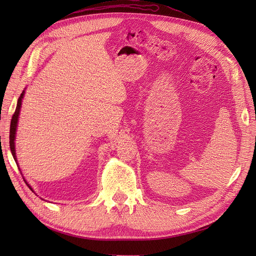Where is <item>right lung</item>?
<instances>
[{
    "label": "right lung",
    "mask_w": 256,
    "mask_h": 256,
    "mask_svg": "<svg viewBox=\"0 0 256 256\" xmlns=\"http://www.w3.org/2000/svg\"><path fill=\"white\" fill-rule=\"evenodd\" d=\"M23 94H24V92H22L21 96L18 99V104H17V108H16V111H14V115H12V118L10 122V152L12 154V157L14 159V161H17L16 159V152H14V136H16V130H17V122H18V118H19V113H20V108H21V102H22V98H23ZM26 182V180H24ZM26 184H28V187L32 190L30 188V186L26 182Z\"/></svg>",
    "instance_id": "1"
}]
</instances>
